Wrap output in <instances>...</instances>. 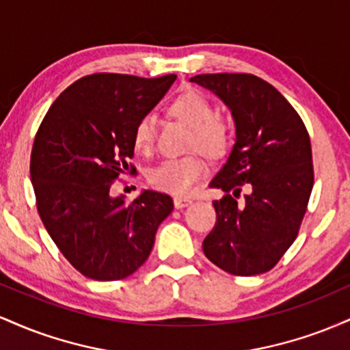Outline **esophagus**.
Instances as JSON below:
<instances>
[{
	"instance_id": "esophagus-1",
	"label": "esophagus",
	"mask_w": 350,
	"mask_h": 350,
	"mask_svg": "<svg viewBox=\"0 0 350 350\" xmlns=\"http://www.w3.org/2000/svg\"><path fill=\"white\" fill-rule=\"evenodd\" d=\"M192 200L189 199V198H174V207L176 208H183V207H186V206H189V204H191Z\"/></svg>"
}]
</instances>
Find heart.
I'll use <instances>...</instances> for the list:
<instances>
[{
	"label": "heart",
	"mask_w": 350,
	"mask_h": 350,
	"mask_svg": "<svg viewBox=\"0 0 350 350\" xmlns=\"http://www.w3.org/2000/svg\"><path fill=\"white\" fill-rule=\"evenodd\" d=\"M171 116L191 128L189 146L202 150L208 156H220L232 142V123L226 116L217 115L214 105L206 95L186 90L167 105ZM154 143V120L150 113L139 116L133 128V144L146 152ZM207 164L200 154L166 158L150 172V183L156 189L171 194H187L194 184L206 176Z\"/></svg>",
	"instance_id": "heart-1"
}]
</instances>
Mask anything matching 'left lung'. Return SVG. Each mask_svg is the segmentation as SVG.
<instances>
[{
    "label": "left lung",
    "instance_id": "8db88e82",
    "mask_svg": "<svg viewBox=\"0 0 350 350\" xmlns=\"http://www.w3.org/2000/svg\"><path fill=\"white\" fill-rule=\"evenodd\" d=\"M191 82L219 95L237 124L230 158L208 184L226 196L212 202L217 219L204 253L230 275H260L291 247L306 214L314 184L309 133L291 103L256 75L200 74Z\"/></svg>",
    "mask_w": 350,
    "mask_h": 350
}]
</instances>
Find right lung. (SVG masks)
<instances>
[{"instance_id":"right-lung-1","label":"right lung","mask_w":350,"mask_h":350,"mask_svg":"<svg viewBox=\"0 0 350 350\" xmlns=\"http://www.w3.org/2000/svg\"><path fill=\"white\" fill-rule=\"evenodd\" d=\"M176 80L126 74L85 75L52 103L36 133L31 180L47 234L75 270L98 281L130 276L146 262L159 224L172 212L164 192L126 202L110 198L135 174L133 128Z\"/></svg>"}]
</instances>
